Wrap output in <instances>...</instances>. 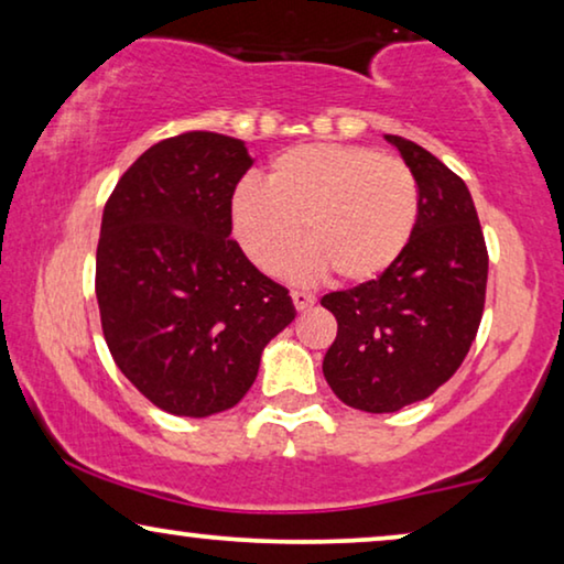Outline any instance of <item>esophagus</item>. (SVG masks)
<instances>
[{"instance_id":"obj_1","label":"esophagus","mask_w":564,"mask_h":564,"mask_svg":"<svg viewBox=\"0 0 564 564\" xmlns=\"http://www.w3.org/2000/svg\"><path fill=\"white\" fill-rule=\"evenodd\" d=\"M292 305L297 307L300 313L303 311H307V307H313L315 305V297L313 295H307V292H300V290H292Z\"/></svg>"}]
</instances>
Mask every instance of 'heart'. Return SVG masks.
<instances>
[{
    "instance_id": "b5f03b06",
    "label": "heart",
    "mask_w": 564,
    "mask_h": 564,
    "mask_svg": "<svg viewBox=\"0 0 564 564\" xmlns=\"http://www.w3.org/2000/svg\"><path fill=\"white\" fill-rule=\"evenodd\" d=\"M236 241L264 274H280L300 246L303 280H380L403 257L419 220V184L405 161L365 145L305 143L272 161L264 184L246 180L230 203Z\"/></svg>"
}]
</instances>
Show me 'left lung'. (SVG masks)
<instances>
[{
    "mask_svg": "<svg viewBox=\"0 0 564 564\" xmlns=\"http://www.w3.org/2000/svg\"><path fill=\"white\" fill-rule=\"evenodd\" d=\"M419 184V220L380 280L328 292L338 334L323 375L346 405L395 413L442 388L480 328L488 249L467 184L434 153L384 135Z\"/></svg>",
    "mask_w": 564,
    "mask_h": 564,
    "instance_id": "1",
    "label": "left lung"
}]
</instances>
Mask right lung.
<instances>
[{
  "label": "right lung",
  "mask_w": 564,
  "mask_h": 564,
  "mask_svg": "<svg viewBox=\"0 0 564 564\" xmlns=\"http://www.w3.org/2000/svg\"><path fill=\"white\" fill-rule=\"evenodd\" d=\"M243 141L166 138L120 176L102 213L95 290L120 372L161 411H228L264 346L295 321L288 290L230 238V199L251 169Z\"/></svg>",
  "instance_id": "1"
}]
</instances>
